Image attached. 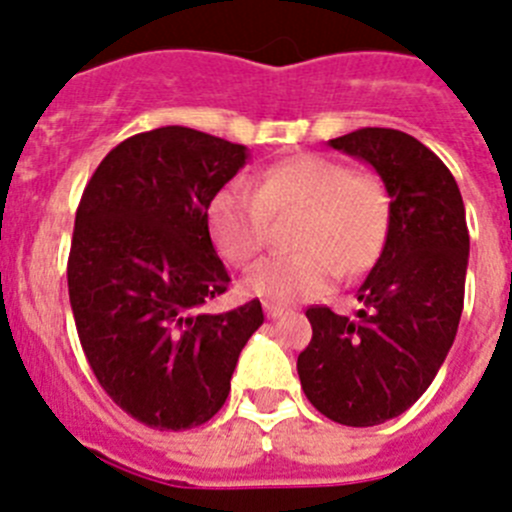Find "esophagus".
<instances>
[{
  "label": "esophagus",
  "mask_w": 512,
  "mask_h": 512,
  "mask_svg": "<svg viewBox=\"0 0 512 512\" xmlns=\"http://www.w3.org/2000/svg\"><path fill=\"white\" fill-rule=\"evenodd\" d=\"M264 312H266V318L274 320V318H282V315H284V312H287V310H284L282 305H271V302H266Z\"/></svg>",
  "instance_id": "obj_1"
}]
</instances>
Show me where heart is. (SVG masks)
Here are the masks:
<instances>
[{
  "instance_id": "b5f03b06",
  "label": "heart",
  "mask_w": 512,
  "mask_h": 512,
  "mask_svg": "<svg viewBox=\"0 0 512 512\" xmlns=\"http://www.w3.org/2000/svg\"><path fill=\"white\" fill-rule=\"evenodd\" d=\"M297 223L289 230L292 256L253 266L243 279L248 295L266 302H297L323 295L333 279L356 277L382 253L390 230V194L369 171L318 153L284 158L256 184L233 182L207 210L212 241L225 261L251 264L266 248L271 220Z\"/></svg>"
}]
</instances>
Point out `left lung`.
<instances>
[{"mask_svg": "<svg viewBox=\"0 0 512 512\" xmlns=\"http://www.w3.org/2000/svg\"><path fill=\"white\" fill-rule=\"evenodd\" d=\"M330 148L372 166L390 194V230L359 287L356 318L310 307V346L297 356L307 400L341 425L397 418L431 387L456 338L469 261L456 179L413 135L361 128Z\"/></svg>", "mask_w": 512, "mask_h": 512, "instance_id": "obj_1", "label": "left lung"}]
</instances>
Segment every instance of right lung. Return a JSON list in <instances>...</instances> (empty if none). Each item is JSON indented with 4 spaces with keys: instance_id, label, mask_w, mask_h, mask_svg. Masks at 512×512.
<instances>
[{
    "instance_id": "right-lung-1",
    "label": "right lung",
    "mask_w": 512,
    "mask_h": 512,
    "mask_svg": "<svg viewBox=\"0 0 512 512\" xmlns=\"http://www.w3.org/2000/svg\"><path fill=\"white\" fill-rule=\"evenodd\" d=\"M246 161V146L166 125L112 148L81 194L69 253L81 348L102 390L158 431H187L223 408L264 323L259 300L200 312L230 282L207 210Z\"/></svg>"
}]
</instances>
